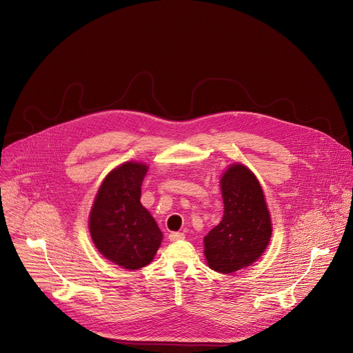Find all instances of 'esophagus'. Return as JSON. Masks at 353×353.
I'll return each mask as SVG.
<instances>
[{
	"label": "esophagus",
	"instance_id": "1",
	"mask_svg": "<svg viewBox=\"0 0 353 353\" xmlns=\"http://www.w3.org/2000/svg\"><path fill=\"white\" fill-rule=\"evenodd\" d=\"M168 239H170L171 242H176V241L185 239V235H183L182 232H171V234L168 235Z\"/></svg>",
	"mask_w": 353,
	"mask_h": 353
}]
</instances>
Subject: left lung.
<instances>
[{
    "mask_svg": "<svg viewBox=\"0 0 353 353\" xmlns=\"http://www.w3.org/2000/svg\"><path fill=\"white\" fill-rule=\"evenodd\" d=\"M220 183L224 216L204 236V256L210 268L231 274L264 253L272 227L263 189L248 167L231 165Z\"/></svg>",
    "mask_w": 353,
    "mask_h": 353,
    "instance_id": "left-lung-1",
    "label": "left lung"
}]
</instances>
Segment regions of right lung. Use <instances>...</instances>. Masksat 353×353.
<instances>
[{
  "label": "right lung",
  "instance_id": "right-lung-1",
  "mask_svg": "<svg viewBox=\"0 0 353 353\" xmlns=\"http://www.w3.org/2000/svg\"><path fill=\"white\" fill-rule=\"evenodd\" d=\"M149 167L128 161L103 181L89 217V230L97 250L126 270L148 265L157 253L163 232L140 203L142 182Z\"/></svg>",
  "mask_w": 353,
  "mask_h": 353
}]
</instances>
